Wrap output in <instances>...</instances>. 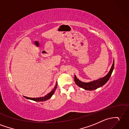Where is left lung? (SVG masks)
Here are the masks:
<instances>
[{
	"instance_id": "left-lung-1",
	"label": "left lung",
	"mask_w": 129,
	"mask_h": 129,
	"mask_svg": "<svg viewBox=\"0 0 129 129\" xmlns=\"http://www.w3.org/2000/svg\"><path fill=\"white\" fill-rule=\"evenodd\" d=\"M114 61H113V65L108 74L106 76L103 77V78H101L99 80L93 81H92L88 83H85V82L80 81L79 79H77L76 78V76H75L74 77L75 82L76 84L78 86H79L80 87H81L83 89H86V90H89V91L94 90V89H97L106 84L108 81L109 80L110 76H111L113 70L114 69Z\"/></svg>"
}]
</instances>
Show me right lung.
Instances as JSON below:
<instances>
[{
  "label": "right lung",
  "mask_w": 129,
  "mask_h": 129,
  "mask_svg": "<svg viewBox=\"0 0 129 129\" xmlns=\"http://www.w3.org/2000/svg\"><path fill=\"white\" fill-rule=\"evenodd\" d=\"M56 86H57V82H56L55 86L54 87V88L50 92H49L48 94H47L46 95H45L44 97H40V98H29V97H25L27 99H28V100H33L36 102H43V101H47L48 100H49V99H50V97L52 96V95L54 94V93L55 89L56 88Z\"/></svg>",
  "instance_id": "1"
}]
</instances>
